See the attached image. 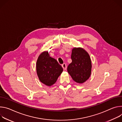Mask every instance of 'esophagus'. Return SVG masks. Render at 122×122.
Masks as SVG:
<instances>
[{
    "label": "esophagus",
    "mask_w": 122,
    "mask_h": 122,
    "mask_svg": "<svg viewBox=\"0 0 122 122\" xmlns=\"http://www.w3.org/2000/svg\"><path fill=\"white\" fill-rule=\"evenodd\" d=\"M61 66H62V67L63 68L64 70H66V69H67V65H66V64L65 63L62 64Z\"/></svg>",
    "instance_id": "esophagus-1"
}]
</instances>
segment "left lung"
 I'll use <instances>...</instances> for the list:
<instances>
[{"instance_id": "8db88e82", "label": "left lung", "mask_w": 122, "mask_h": 122, "mask_svg": "<svg viewBox=\"0 0 122 122\" xmlns=\"http://www.w3.org/2000/svg\"><path fill=\"white\" fill-rule=\"evenodd\" d=\"M72 62L67 67V71L76 83L85 82L91 76L92 61L88 53L81 47H74L72 50Z\"/></svg>"}]
</instances>
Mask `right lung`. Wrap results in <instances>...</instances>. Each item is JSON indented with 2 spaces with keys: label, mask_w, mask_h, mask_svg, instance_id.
Instances as JSON below:
<instances>
[{
  "label": "right lung",
  "mask_w": 122,
  "mask_h": 122,
  "mask_svg": "<svg viewBox=\"0 0 122 122\" xmlns=\"http://www.w3.org/2000/svg\"><path fill=\"white\" fill-rule=\"evenodd\" d=\"M36 72L40 81L45 85L51 86L55 84L63 71L58 61L50 57L48 52L40 54L36 62Z\"/></svg>",
  "instance_id": "right-lung-1"
}]
</instances>
